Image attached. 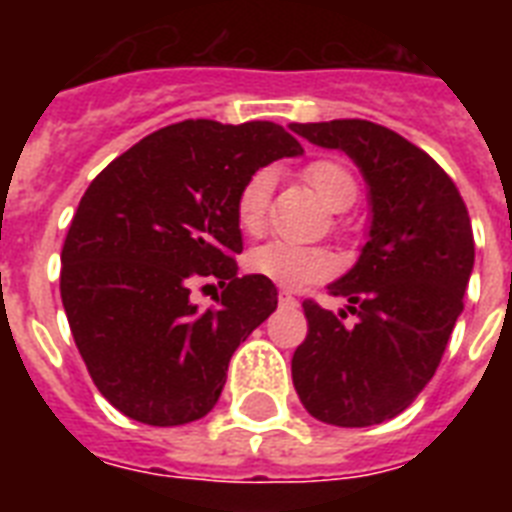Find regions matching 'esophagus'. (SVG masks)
<instances>
[{"label": "esophagus", "mask_w": 512, "mask_h": 512, "mask_svg": "<svg viewBox=\"0 0 512 512\" xmlns=\"http://www.w3.org/2000/svg\"><path fill=\"white\" fill-rule=\"evenodd\" d=\"M279 303L287 305V308H295L297 305V297L292 292H279Z\"/></svg>", "instance_id": "esophagus-1"}]
</instances>
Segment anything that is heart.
<instances>
[{
	"label": "heart",
	"mask_w": 512,
	"mask_h": 512,
	"mask_svg": "<svg viewBox=\"0 0 512 512\" xmlns=\"http://www.w3.org/2000/svg\"><path fill=\"white\" fill-rule=\"evenodd\" d=\"M303 180L335 212L353 207V201L358 196V183L353 172L345 164L335 162V159L311 162L303 170ZM271 188V172L257 170L255 175L247 177V183L241 185L239 193H236V204H233L236 223L249 236H255L265 228ZM247 268L257 276H263V279H271L273 284L295 289L303 287V284H311V281L327 279L332 273V257L319 247H300V244H289V241H268L263 247L249 252Z\"/></svg>",
	"instance_id": "obj_1"
}]
</instances>
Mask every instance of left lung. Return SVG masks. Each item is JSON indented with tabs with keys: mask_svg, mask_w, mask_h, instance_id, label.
Returning <instances> with one entry per match:
<instances>
[{
	"mask_svg": "<svg viewBox=\"0 0 512 512\" xmlns=\"http://www.w3.org/2000/svg\"><path fill=\"white\" fill-rule=\"evenodd\" d=\"M321 148H340L369 185L372 228L358 263L329 284L332 313L305 300L308 335L292 356L303 406L327 425L366 428L396 417L436 374L476 241L457 185L422 148L366 119L289 124Z\"/></svg>",
	"mask_w": 512,
	"mask_h": 512,
	"instance_id": "1",
	"label": "left lung"
}]
</instances>
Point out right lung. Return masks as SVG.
<instances>
[{
  "label": "right lung",
  "mask_w": 512,
  "mask_h": 512,
  "mask_svg": "<svg viewBox=\"0 0 512 512\" xmlns=\"http://www.w3.org/2000/svg\"><path fill=\"white\" fill-rule=\"evenodd\" d=\"M297 154L273 122L188 119L116 156L84 191L60 252V297L92 382L119 412L159 428L212 412L233 350L279 303L271 279L236 273V193ZM207 278L224 292L199 312L190 289Z\"/></svg>",
  "instance_id": "add662e5"
}]
</instances>
